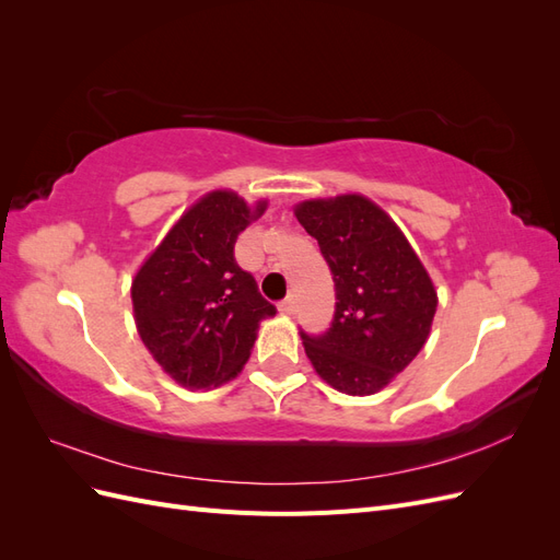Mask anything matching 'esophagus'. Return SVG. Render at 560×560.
Listing matches in <instances>:
<instances>
[{"instance_id": "34e87169", "label": "esophagus", "mask_w": 560, "mask_h": 560, "mask_svg": "<svg viewBox=\"0 0 560 560\" xmlns=\"http://www.w3.org/2000/svg\"><path fill=\"white\" fill-rule=\"evenodd\" d=\"M280 313L282 315H296V301L294 299H284L280 303Z\"/></svg>"}]
</instances>
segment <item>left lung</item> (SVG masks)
<instances>
[{"mask_svg": "<svg viewBox=\"0 0 560 560\" xmlns=\"http://www.w3.org/2000/svg\"><path fill=\"white\" fill-rule=\"evenodd\" d=\"M294 214L317 241L336 290L331 327L301 331L303 350L338 393L376 395L428 343L434 282L395 219L362 194L301 200Z\"/></svg>", "mask_w": 560, "mask_h": 560, "instance_id": "1", "label": "left lung"}]
</instances>
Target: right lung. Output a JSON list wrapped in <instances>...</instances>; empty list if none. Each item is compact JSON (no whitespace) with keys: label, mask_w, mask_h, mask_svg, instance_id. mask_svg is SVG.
Wrapping results in <instances>:
<instances>
[{"label":"right lung","mask_w":560,"mask_h":560,"mask_svg":"<svg viewBox=\"0 0 560 560\" xmlns=\"http://www.w3.org/2000/svg\"><path fill=\"white\" fill-rule=\"evenodd\" d=\"M268 200L231 189L198 198L138 268L130 284L135 327L159 366L186 389L219 387L241 374L261 319L276 308L235 264L238 235Z\"/></svg>","instance_id":"1"}]
</instances>
